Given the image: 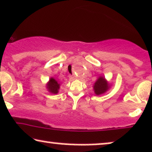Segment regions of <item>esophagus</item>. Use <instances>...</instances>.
Wrapping results in <instances>:
<instances>
[{"mask_svg":"<svg viewBox=\"0 0 152 152\" xmlns=\"http://www.w3.org/2000/svg\"><path fill=\"white\" fill-rule=\"evenodd\" d=\"M69 78H70L71 80H74L75 79L74 76H69Z\"/></svg>","mask_w":152,"mask_h":152,"instance_id":"34e87169","label":"esophagus"}]
</instances>
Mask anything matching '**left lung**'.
<instances>
[{
  "label": "left lung",
  "mask_w": 152,
  "mask_h": 152,
  "mask_svg": "<svg viewBox=\"0 0 152 152\" xmlns=\"http://www.w3.org/2000/svg\"><path fill=\"white\" fill-rule=\"evenodd\" d=\"M94 91L96 96H100L110 88L111 83L106 80L104 76H100L94 84Z\"/></svg>",
  "instance_id": "8db88e82"
}]
</instances>
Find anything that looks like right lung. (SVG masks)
<instances>
[{"mask_svg": "<svg viewBox=\"0 0 152 152\" xmlns=\"http://www.w3.org/2000/svg\"><path fill=\"white\" fill-rule=\"evenodd\" d=\"M46 88L51 94H57L60 88V83L54 77H51L46 84Z\"/></svg>", "mask_w": 152, "mask_h": 152, "instance_id": "add662e5", "label": "right lung"}]
</instances>
